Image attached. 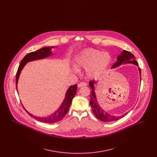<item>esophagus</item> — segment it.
<instances>
[{
    "mask_svg": "<svg viewBox=\"0 0 157 157\" xmlns=\"http://www.w3.org/2000/svg\"><path fill=\"white\" fill-rule=\"evenodd\" d=\"M86 83L85 82H81L78 83V88H81V87H82V86H86Z\"/></svg>",
    "mask_w": 157,
    "mask_h": 157,
    "instance_id": "34e87169",
    "label": "esophagus"
}]
</instances>
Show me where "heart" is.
Returning <instances> with one entry per match:
<instances>
[{
    "instance_id": "b5f03b06",
    "label": "heart",
    "mask_w": 157,
    "mask_h": 157,
    "mask_svg": "<svg viewBox=\"0 0 157 157\" xmlns=\"http://www.w3.org/2000/svg\"><path fill=\"white\" fill-rule=\"evenodd\" d=\"M111 62V56L108 52L92 48L83 50L75 58V66L77 68L86 69V74L91 78L102 75ZM76 72V70H75Z\"/></svg>"
}]
</instances>
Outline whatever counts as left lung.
Wrapping results in <instances>:
<instances>
[{
	"label": "left lung",
	"mask_w": 157,
	"mask_h": 157,
	"mask_svg": "<svg viewBox=\"0 0 157 157\" xmlns=\"http://www.w3.org/2000/svg\"><path fill=\"white\" fill-rule=\"evenodd\" d=\"M124 63H132L135 65L136 66H138V64L135 60L134 55L128 51H127L125 50H124L121 55H120L118 58H117V62L113 65L112 68H115V67H118L120 65L124 64ZM139 72H140V80L141 81V69L140 68L138 67ZM95 83V81H90L89 82L90 86V88H92V92L90 95V105L91 106L92 111L96 117L97 118L98 120L102 121V122H112L114 121H117L120 120L121 118H123L125 117L128 112L125 113V114H123L121 116H113L111 115V114L108 113V112L105 111L100 106V105L98 102L96 95H95V88H94V84Z\"/></svg>",
	"instance_id": "obj_1"
}]
</instances>
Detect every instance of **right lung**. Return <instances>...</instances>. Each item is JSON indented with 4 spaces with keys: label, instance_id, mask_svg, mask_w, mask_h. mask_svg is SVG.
<instances>
[{
    "label": "right lung",
    "instance_id": "1",
    "mask_svg": "<svg viewBox=\"0 0 157 157\" xmlns=\"http://www.w3.org/2000/svg\"><path fill=\"white\" fill-rule=\"evenodd\" d=\"M55 48V46H51V47H44L43 48H41L36 51L30 52L27 54L22 60L21 64L19 65L16 76V90L17 92V85L18 82V79L19 78V76L21 74V72L23 68L25 67V65L26 64L27 62H29L30 61L35 60L41 59H44L45 58H47L51 55H52L53 53L51 51V49ZM76 90H77V85L75 84L74 85H72L69 86V88L67 90L65 99L60 105L59 108L58 109L57 111H56L54 113H53L52 115L46 117H39L35 115H32L30 113L26 111V109L24 108L23 106V108L26 111L31 117L33 118L34 119L37 120L38 121L45 122V123H49L52 124L55 123L56 122H58L62 120L67 113V111L69 110V108L70 107V105L71 104V102L72 101V99L74 97V96L76 93Z\"/></svg>",
    "mask_w": 157,
    "mask_h": 157
}]
</instances>
